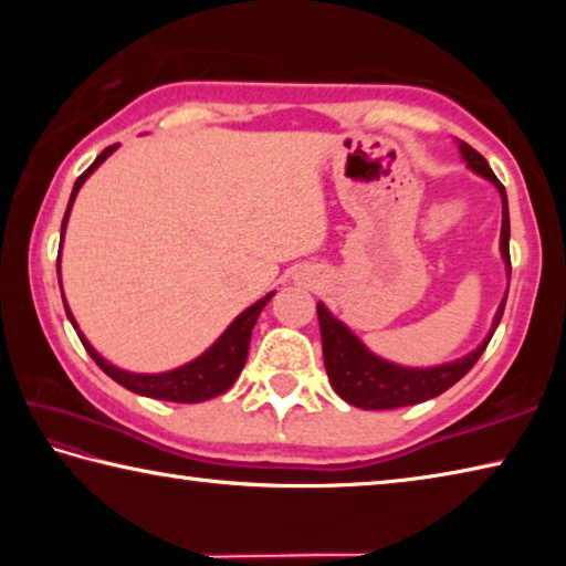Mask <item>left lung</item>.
<instances>
[{
  "label": "left lung",
  "mask_w": 566,
  "mask_h": 566,
  "mask_svg": "<svg viewBox=\"0 0 566 566\" xmlns=\"http://www.w3.org/2000/svg\"><path fill=\"white\" fill-rule=\"evenodd\" d=\"M459 155H462L464 165L486 181H492L502 197V234H500V252L506 270V282H510L512 264H510V205H506V191L502 181L494 177L492 167L486 159L474 151L464 142H457ZM510 292V286H506ZM506 294L502 296L496 314L492 319V329L482 339L476 349H472L464 357L434 364V367H405V364L389 361L379 354L371 352L357 334H354L347 324L334 317L327 310V304L317 302L319 314V329H322V352H324V367H327V377L332 389L347 401L352 407L359 409H397L419 405V401L434 399L457 385L469 369L474 367L476 359L490 344L492 334L500 324L504 314Z\"/></svg>",
  "instance_id": "left-lung-1"
}]
</instances>
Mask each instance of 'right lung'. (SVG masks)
<instances>
[{
	"mask_svg": "<svg viewBox=\"0 0 566 566\" xmlns=\"http://www.w3.org/2000/svg\"><path fill=\"white\" fill-rule=\"evenodd\" d=\"M119 145H112L102 151V155L92 161V167L84 171V175L74 181V189H72V197H70V205H66V212H64V222H62V239L66 232V222H70V212H72V205L76 195H80V189L84 181L90 179V175L94 169H97L104 159L109 155L117 151ZM56 274H60V290H62V272H60V260H56ZM274 296V292L264 294L260 302H254L252 306H247V310L239 314V317L229 324V327L219 334V339L209 347L207 352L199 354L197 359H191L187 364H181L177 369H169V371H157V375H142V371H127V369H119L114 367L112 361H107L102 357V354L92 347L90 339L84 337L80 332V324H76L74 314L70 310V304H66L64 294V310H66V317H70L72 327L80 334V339L84 344V349L90 352V357L97 361V367L104 371V375L112 377L117 385H122L124 389L134 391V395H142V397H151V399H165V401H179V405H195V401H207L212 397L224 395V391L234 385L239 371L244 369V361H247V352H249V339H252V329L256 319H260L262 310L266 306Z\"/></svg>",
	"mask_w": 566,
	"mask_h": 566,
	"instance_id": "1",
	"label": "right lung"
}]
</instances>
